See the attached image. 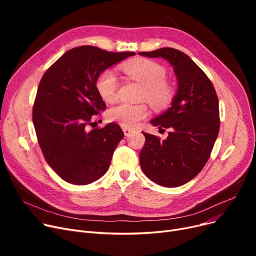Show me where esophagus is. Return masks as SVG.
<instances>
[{
    "label": "esophagus",
    "mask_w": 256,
    "mask_h": 256,
    "mask_svg": "<svg viewBox=\"0 0 256 256\" xmlns=\"http://www.w3.org/2000/svg\"><path fill=\"white\" fill-rule=\"evenodd\" d=\"M122 130H124V135L128 137V136H130V134L132 132V130H130V128H122Z\"/></svg>",
    "instance_id": "34e87169"
}]
</instances>
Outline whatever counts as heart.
<instances>
[{"mask_svg":"<svg viewBox=\"0 0 256 256\" xmlns=\"http://www.w3.org/2000/svg\"><path fill=\"white\" fill-rule=\"evenodd\" d=\"M124 72L143 86L142 98L146 100L156 109H164L173 100L174 90L167 83L166 70L152 60H135L124 66ZM96 87L100 98L112 102L117 98L118 80L114 72L104 70L96 78ZM148 115L144 104H119L109 110L108 118L124 128H136L141 120Z\"/></svg>","mask_w":256,"mask_h":256,"instance_id":"heart-1","label":"heart"}]
</instances>
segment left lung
<instances>
[{
	"label": "left lung",
	"instance_id": "obj_1",
	"mask_svg": "<svg viewBox=\"0 0 256 256\" xmlns=\"http://www.w3.org/2000/svg\"><path fill=\"white\" fill-rule=\"evenodd\" d=\"M143 57L163 58L172 67L178 90L168 109L150 120L158 128H168L167 139L143 132L145 145L140 165L154 182L180 186L202 170L219 134V102L210 78L182 52L163 48L139 52Z\"/></svg>",
	"mask_w": 256,
	"mask_h": 256
}]
</instances>
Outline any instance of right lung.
<instances>
[{
  "label": "right lung",
  "instance_id": "obj_1",
  "mask_svg": "<svg viewBox=\"0 0 256 256\" xmlns=\"http://www.w3.org/2000/svg\"><path fill=\"white\" fill-rule=\"evenodd\" d=\"M83 46L66 52L44 74L33 106V124L48 164L65 182L88 184L108 171L124 134L110 122L87 130L106 109L96 82L112 65L135 56Z\"/></svg>",
  "mask_w": 256,
  "mask_h": 256
}]
</instances>
